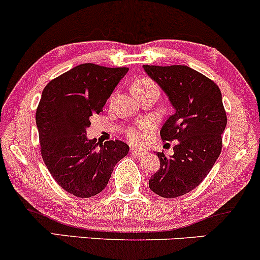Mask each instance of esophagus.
Wrapping results in <instances>:
<instances>
[{"label": "esophagus", "instance_id": "obj_1", "mask_svg": "<svg viewBox=\"0 0 260 260\" xmlns=\"http://www.w3.org/2000/svg\"><path fill=\"white\" fill-rule=\"evenodd\" d=\"M131 153H133L134 156H136V157H141V156H144L146 152L142 151L140 149H135V147H133V149H131Z\"/></svg>", "mask_w": 260, "mask_h": 260}]
</instances>
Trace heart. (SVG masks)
Listing matches in <instances>:
<instances>
[{"instance_id":"heart-1","label":"heart","mask_w":260,"mask_h":260,"mask_svg":"<svg viewBox=\"0 0 260 260\" xmlns=\"http://www.w3.org/2000/svg\"><path fill=\"white\" fill-rule=\"evenodd\" d=\"M151 88H157L155 83L152 82L149 78H140V79L136 80L134 83V91L138 93V91H142L145 89H151ZM152 125L149 121H142L141 124L136 125V126H131L126 130V136L127 139L133 142V144H142L145 141V139L147 138L149 133H151Z\"/></svg>"}]
</instances>
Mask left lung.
Masks as SVG:
<instances>
[{"label":"left lung","mask_w":260,"mask_h":260,"mask_svg":"<svg viewBox=\"0 0 260 260\" xmlns=\"http://www.w3.org/2000/svg\"><path fill=\"white\" fill-rule=\"evenodd\" d=\"M169 96L175 113L165 121L161 139L177 140L174 155L158 152L160 170L150 189L165 198L180 197L200 185L222 151L227 115L218 85L187 66H144Z\"/></svg>","instance_id":"8db88e82"}]
</instances>
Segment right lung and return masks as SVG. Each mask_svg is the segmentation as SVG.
<instances>
[{
  "mask_svg": "<svg viewBox=\"0 0 260 260\" xmlns=\"http://www.w3.org/2000/svg\"><path fill=\"white\" fill-rule=\"evenodd\" d=\"M129 68L80 64L51 80L36 111L41 153L52 177L75 197L88 198L105 188L115 165L129 152L120 140L86 138L90 118L103 111Z\"/></svg>",
  "mask_w": 260,
  "mask_h": 260,
  "instance_id": "right-lung-1",
  "label": "right lung"
}]
</instances>
